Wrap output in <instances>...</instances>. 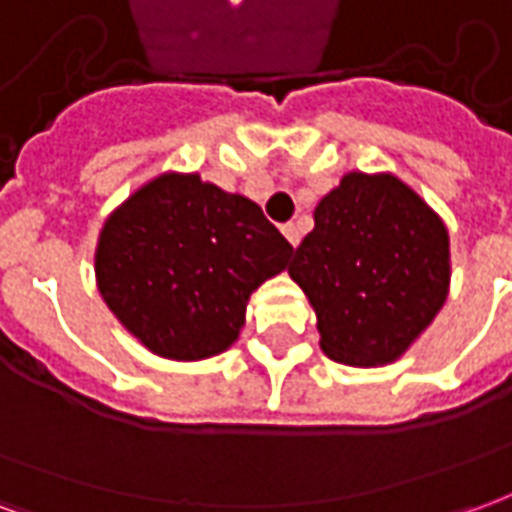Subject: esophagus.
Listing matches in <instances>:
<instances>
[{"label": "esophagus", "mask_w": 512, "mask_h": 512, "mask_svg": "<svg viewBox=\"0 0 512 512\" xmlns=\"http://www.w3.org/2000/svg\"><path fill=\"white\" fill-rule=\"evenodd\" d=\"M282 235H285V238H288L290 246H299L301 233H299V227H296V224H293V222L282 224Z\"/></svg>", "instance_id": "1"}]
</instances>
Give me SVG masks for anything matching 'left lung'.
<instances>
[{"label":"left lung","instance_id":"1","mask_svg":"<svg viewBox=\"0 0 512 512\" xmlns=\"http://www.w3.org/2000/svg\"><path fill=\"white\" fill-rule=\"evenodd\" d=\"M312 216L288 274L315 310L323 354L351 367L395 362L450 293L441 216L392 172H348Z\"/></svg>","mask_w":512,"mask_h":512}]
</instances>
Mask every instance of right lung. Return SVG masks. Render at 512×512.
I'll return each mask as SVG.
<instances>
[{
	"mask_svg": "<svg viewBox=\"0 0 512 512\" xmlns=\"http://www.w3.org/2000/svg\"><path fill=\"white\" fill-rule=\"evenodd\" d=\"M290 255L257 202L197 172H164L109 213L95 282L147 351L200 362L238 340L249 296L285 271Z\"/></svg>",
	"mask_w": 512,
	"mask_h": 512,
	"instance_id": "obj_1",
	"label": "right lung"
}]
</instances>
